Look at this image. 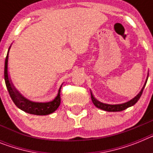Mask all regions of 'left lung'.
Listing matches in <instances>:
<instances>
[{"label": "left lung", "instance_id": "obj_1", "mask_svg": "<svg viewBox=\"0 0 153 153\" xmlns=\"http://www.w3.org/2000/svg\"><path fill=\"white\" fill-rule=\"evenodd\" d=\"M148 77H149V74L148 76H147V78L146 79V82L144 83V86L142 88V90L140 91V92L136 95V96L132 98L131 100H128L127 102L123 103V104H104V103L100 102L99 100H97L95 98L94 95H93L92 92L91 91V100H92L93 104H94L95 106L97 107V108H100L101 110L106 111H110V112H114V111H121L125 110L126 108H129V107L133 106L134 104H135L137 103V101L139 100L140 98V97L142 96V91L144 90L145 87H146V84L147 83V80H148Z\"/></svg>", "mask_w": 153, "mask_h": 153}]
</instances>
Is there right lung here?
I'll use <instances>...</instances> for the list:
<instances>
[{
  "label": "right lung",
  "instance_id": "add662e5",
  "mask_svg": "<svg viewBox=\"0 0 153 153\" xmlns=\"http://www.w3.org/2000/svg\"><path fill=\"white\" fill-rule=\"evenodd\" d=\"M11 46L9 47L8 51L4 62V80L5 84L8 91L9 94L12 99L13 102L18 107L19 109L23 111L28 113V114H36V115H47L57 110V108L60 105V91L62 85L59 89L57 96L54 98V100L49 101V102H34L32 100H28L13 85L11 78L9 76L8 74V55L9 51L11 49Z\"/></svg>",
  "mask_w": 153,
  "mask_h": 153
}]
</instances>
